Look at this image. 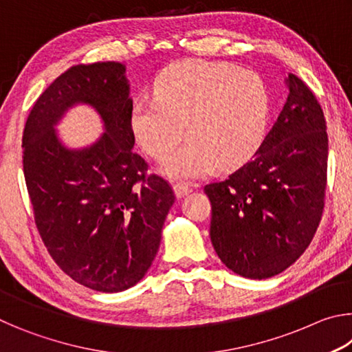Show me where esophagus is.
Segmentation results:
<instances>
[{"label": "esophagus", "instance_id": "1", "mask_svg": "<svg viewBox=\"0 0 352 352\" xmlns=\"http://www.w3.org/2000/svg\"><path fill=\"white\" fill-rule=\"evenodd\" d=\"M189 190H190V188L186 183H177L174 186V192L177 195V199H182V197H184V195H188Z\"/></svg>", "mask_w": 352, "mask_h": 352}]
</instances>
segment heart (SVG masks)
<instances>
[{
  "mask_svg": "<svg viewBox=\"0 0 352 352\" xmlns=\"http://www.w3.org/2000/svg\"><path fill=\"white\" fill-rule=\"evenodd\" d=\"M155 100L138 99L130 111L135 141L155 160H164L184 136L188 141L160 166L172 180H194L216 166L234 168L259 147L270 98L262 77L228 63L177 62L153 85Z\"/></svg>",
  "mask_w": 352,
  "mask_h": 352,
  "instance_id": "b5f03b06",
  "label": "heart"
}]
</instances>
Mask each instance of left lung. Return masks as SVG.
Instances as JSON below:
<instances>
[{"instance_id": "left-lung-1", "label": "left lung", "mask_w": 352, "mask_h": 352, "mask_svg": "<svg viewBox=\"0 0 352 352\" xmlns=\"http://www.w3.org/2000/svg\"><path fill=\"white\" fill-rule=\"evenodd\" d=\"M287 100L250 162L210 183V236L220 261L237 275L265 279L305 253L324 206L327 133L323 110L295 74Z\"/></svg>"}]
</instances>
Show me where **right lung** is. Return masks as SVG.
I'll return each mask as SVG.
<instances>
[{"label":"right lung","mask_w":352,"mask_h":352,"mask_svg":"<svg viewBox=\"0 0 352 352\" xmlns=\"http://www.w3.org/2000/svg\"><path fill=\"white\" fill-rule=\"evenodd\" d=\"M88 104L104 133L68 148L56 126ZM133 100L126 65H77L34 104L23 133V169L35 225L56 264L88 289L115 294L140 283L162 242L175 195L162 177H146L130 129Z\"/></svg>","instance_id":"add662e5"}]
</instances>
